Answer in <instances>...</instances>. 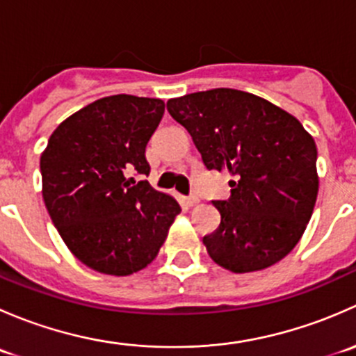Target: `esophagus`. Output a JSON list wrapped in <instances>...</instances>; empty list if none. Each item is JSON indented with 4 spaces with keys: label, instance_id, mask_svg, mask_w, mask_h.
<instances>
[{
    "label": "esophagus",
    "instance_id": "esophagus-1",
    "mask_svg": "<svg viewBox=\"0 0 356 356\" xmlns=\"http://www.w3.org/2000/svg\"><path fill=\"white\" fill-rule=\"evenodd\" d=\"M182 203H184L186 207L191 208V207H195L196 203H198V198H196V196H189V198H184V200H182Z\"/></svg>",
    "mask_w": 356,
    "mask_h": 356
}]
</instances>
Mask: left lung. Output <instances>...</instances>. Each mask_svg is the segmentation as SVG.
Returning a JSON list of instances; mask_svg holds the SVG:
<instances>
[{
	"mask_svg": "<svg viewBox=\"0 0 356 356\" xmlns=\"http://www.w3.org/2000/svg\"><path fill=\"white\" fill-rule=\"evenodd\" d=\"M208 170L229 172L231 198L213 201L217 231L203 245L236 274L264 270L303 236L318 193L317 146L298 118L267 99L218 88L168 99Z\"/></svg>",
	"mask_w": 356,
	"mask_h": 356,
	"instance_id": "left-lung-1",
	"label": "left lung"
}]
</instances>
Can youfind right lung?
<instances>
[{
  "label": "right lung",
  "mask_w": 356,
  "mask_h": 356,
  "mask_svg": "<svg viewBox=\"0 0 356 356\" xmlns=\"http://www.w3.org/2000/svg\"><path fill=\"white\" fill-rule=\"evenodd\" d=\"M156 98L115 95L63 120L41 155L42 198L68 250L89 268L131 275L152 264L181 213L148 181L145 152L163 117Z\"/></svg>",
  "instance_id": "obj_1"
}]
</instances>
